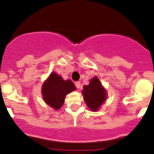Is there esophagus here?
Masks as SVG:
<instances>
[{
	"mask_svg": "<svg viewBox=\"0 0 154 154\" xmlns=\"http://www.w3.org/2000/svg\"><path fill=\"white\" fill-rule=\"evenodd\" d=\"M75 87L77 88H81V83H80V82H75Z\"/></svg>",
	"mask_w": 154,
	"mask_h": 154,
	"instance_id": "esophagus-1",
	"label": "esophagus"
}]
</instances>
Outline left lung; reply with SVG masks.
Here are the masks:
<instances>
[{
	"label": "left lung",
	"mask_w": 154,
	"mask_h": 154,
	"mask_svg": "<svg viewBox=\"0 0 154 154\" xmlns=\"http://www.w3.org/2000/svg\"><path fill=\"white\" fill-rule=\"evenodd\" d=\"M83 88L82 94L85 103L90 110L97 111L106 99V91L97 77L92 78L90 84L85 85Z\"/></svg>",
	"instance_id": "left-lung-1"
}]
</instances>
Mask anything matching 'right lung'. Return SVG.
<instances>
[{
	"label": "right lung",
	"mask_w": 154,
	"mask_h": 154,
	"mask_svg": "<svg viewBox=\"0 0 154 154\" xmlns=\"http://www.w3.org/2000/svg\"><path fill=\"white\" fill-rule=\"evenodd\" d=\"M76 89L71 80L64 81L62 77L54 72L42 87V95L44 101L54 109H59L64 104L66 94Z\"/></svg>",
	"instance_id": "right-lung-1"
}]
</instances>
